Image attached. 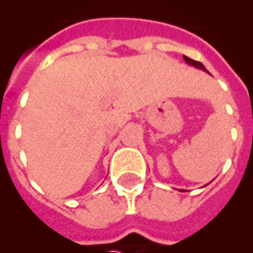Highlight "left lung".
Listing matches in <instances>:
<instances>
[{"label": "left lung", "instance_id": "1", "mask_svg": "<svg viewBox=\"0 0 253 253\" xmlns=\"http://www.w3.org/2000/svg\"><path fill=\"white\" fill-rule=\"evenodd\" d=\"M184 60L186 61L188 64L193 65V67H196V68H200V69H202V71H206V68L204 67V64H202V63H200V61L193 60V59H190V57H188V56H184Z\"/></svg>", "mask_w": 253, "mask_h": 253}]
</instances>
